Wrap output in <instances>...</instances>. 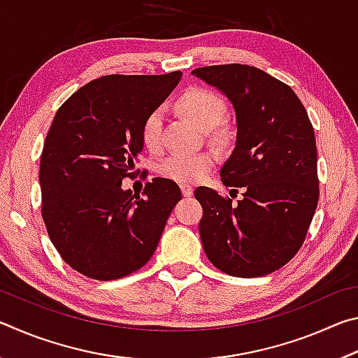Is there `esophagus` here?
<instances>
[{
    "mask_svg": "<svg viewBox=\"0 0 358 358\" xmlns=\"http://www.w3.org/2000/svg\"><path fill=\"white\" fill-rule=\"evenodd\" d=\"M180 189H181V192H183L185 197H191L192 192H194V187L191 185H187V183H181Z\"/></svg>",
    "mask_w": 358,
    "mask_h": 358,
    "instance_id": "obj_1",
    "label": "esophagus"
}]
</instances>
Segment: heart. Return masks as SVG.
<instances>
[{"mask_svg":"<svg viewBox=\"0 0 358 358\" xmlns=\"http://www.w3.org/2000/svg\"><path fill=\"white\" fill-rule=\"evenodd\" d=\"M180 107L191 120L196 121L203 129H213L221 123L226 115V102L220 94L205 88H189L180 96ZM164 113L161 107H156L143 118L141 136L147 148L156 150L161 143ZM215 164L211 153H178L162 162L159 172L162 177L175 181H197L203 178Z\"/></svg>","mask_w":358,"mask_h":358,"instance_id":"obj_1","label":"heart"}]
</instances>
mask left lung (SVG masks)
<instances>
[{"mask_svg":"<svg viewBox=\"0 0 358 358\" xmlns=\"http://www.w3.org/2000/svg\"><path fill=\"white\" fill-rule=\"evenodd\" d=\"M191 74L232 102L237 138L221 181L245 189L237 203L205 186L194 192L203 208V251L224 273L265 276L299 252L317 207L313 124L294 90L254 66H207Z\"/></svg>","mask_w":358,"mask_h":358,"instance_id":"8db88e82","label":"left lung"}]
</instances>
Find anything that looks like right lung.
I'll return each instance as SVG.
<instances>
[{
  "mask_svg": "<svg viewBox=\"0 0 358 358\" xmlns=\"http://www.w3.org/2000/svg\"><path fill=\"white\" fill-rule=\"evenodd\" d=\"M181 71L104 76L58 108L41 155L42 220L59 256L88 278L118 280L148 262L181 191L153 178L142 196L134 177L143 118L166 101Z\"/></svg>",
  "mask_w": 358,
  "mask_h": 358,
  "instance_id": "right-lung-1",
  "label": "right lung"
}]
</instances>
